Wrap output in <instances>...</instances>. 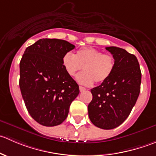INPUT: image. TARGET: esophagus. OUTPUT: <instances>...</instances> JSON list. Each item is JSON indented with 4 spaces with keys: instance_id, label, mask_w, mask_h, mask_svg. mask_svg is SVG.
Masks as SVG:
<instances>
[{
    "instance_id": "obj_1",
    "label": "esophagus",
    "mask_w": 156,
    "mask_h": 156,
    "mask_svg": "<svg viewBox=\"0 0 156 156\" xmlns=\"http://www.w3.org/2000/svg\"><path fill=\"white\" fill-rule=\"evenodd\" d=\"M79 90H80V91H81V92H83V91L86 90V88L82 87V86H79Z\"/></svg>"
}]
</instances>
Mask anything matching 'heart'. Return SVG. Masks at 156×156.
I'll use <instances>...</instances> for the list:
<instances>
[{
	"instance_id": "b5f03b06",
	"label": "heart",
	"mask_w": 156,
	"mask_h": 156,
	"mask_svg": "<svg viewBox=\"0 0 156 156\" xmlns=\"http://www.w3.org/2000/svg\"><path fill=\"white\" fill-rule=\"evenodd\" d=\"M62 63L70 76H74L83 67L84 72L77 75L76 80L85 86H90L94 81L97 84L106 81L115 66L112 55L103 54L101 51L93 48H81L75 55L67 52L62 56Z\"/></svg>"
}]
</instances>
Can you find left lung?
Masks as SVG:
<instances>
[{
    "label": "left lung",
    "instance_id": "8db88e82",
    "mask_svg": "<svg viewBox=\"0 0 156 156\" xmlns=\"http://www.w3.org/2000/svg\"><path fill=\"white\" fill-rule=\"evenodd\" d=\"M106 49L115 58V66L108 80L90 90L93 99L87 108L95 126L110 130L122 125L134 106L140 92L141 71L136 56L125 49Z\"/></svg>",
    "mask_w": 156,
    "mask_h": 156
}]
</instances>
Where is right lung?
I'll return each mask as SVG.
<instances>
[{"label": "right lung", "mask_w": 156, "mask_h": 156, "mask_svg": "<svg viewBox=\"0 0 156 156\" xmlns=\"http://www.w3.org/2000/svg\"><path fill=\"white\" fill-rule=\"evenodd\" d=\"M75 45L60 39H40L28 47L20 63V87L30 115L40 125L53 127L67 118L79 94L76 81L67 74L62 56Z\"/></svg>", "instance_id": "obj_1"}]
</instances>
